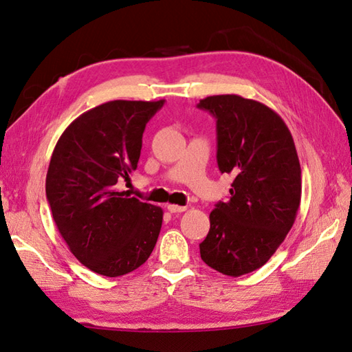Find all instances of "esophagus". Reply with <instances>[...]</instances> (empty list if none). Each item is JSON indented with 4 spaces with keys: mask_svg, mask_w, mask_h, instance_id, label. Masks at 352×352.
Returning a JSON list of instances; mask_svg holds the SVG:
<instances>
[{
    "mask_svg": "<svg viewBox=\"0 0 352 352\" xmlns=\"http://www.w3.org/2000/svg\"><path fill=\"white\" fill-rule=\"evenodd\" d=\"M168 210L170 213H183V212L188 210V207H186V206H177V204H169L168 206Z\"/></svg>",
    "mask_w": 352,
    "mask_h": 352,
    "instance_id": "esophagus-1",
    "label": "esophagus"
}]
</instances>
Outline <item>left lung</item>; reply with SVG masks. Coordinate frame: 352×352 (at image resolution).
<instances>
[{"label":"left lung","instance_id":"8db88e82","mask_svg":"<svg viewBox=\"0 0 352 352\" xmlns=\"http://www.w3.org/2000/svg\"><path fill=\"white\" fill-rule=\"evenodd\" d=\"M198 109L216 119L219 170L234 175L227 203L210 213L201 258L223 275L263 266L294 226L301 203V166L278 113L239 95H213Z\"/></svg>","mask_w":352,"mask_h":352}]
</instances>
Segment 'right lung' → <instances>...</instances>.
I'll list each match as a JSON object with an SVG mask.
<instances>
[{"label": "right lung", "instance_id": "obj_1", "mask_svg": "<svg viewBox=\"0 0 352 352\" xmlns=\"http://www.w3.org/2000/svg\"><path fill=\"white\" fill-rule=\"evenodd\" d=\"M163 102H104L72 121L52 151L45 182L52 219L80 263L100 275L133 272L160 234L162 208L118 183L138 168L146 122Z\"/></svg>", "mask_w": 352, "mask_h": 352}]
</instances>
